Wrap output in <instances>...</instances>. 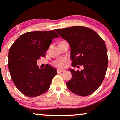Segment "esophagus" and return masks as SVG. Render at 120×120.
Here are the masks:
<instances>
[{"instance_id":"34e87169","label":"esophagus","mask_w":120,"mask_h":120,"mask_svg":"<svg viewBox=\"0 0 120 120\" xmlns=\"http://www.w3.org/2000/svg\"><path fill=\"white\" fill-rule=\"evenodd\" d=\"M57 71L58 73H60V72H64L65 70H60V69H57Z\"/></svg>"}]
</instances>
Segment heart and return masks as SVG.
<instances>
[{
  "label": "heart",
  "instance_id": "1",
  "mask_svg": "<svg viewBox=\"0 0 120 120\" xmlns=\"http://www.w3.org/2000/svg\"><path fill=\"white\" fill-rule=\"evenodd\" d=\"M66 63V60L65 59H59L54 60L52 63V64L55 67L61 68L64 67Z\"/></svg>",
  "mask_w": 120,
  "mask_h": 120
}]
</instances>
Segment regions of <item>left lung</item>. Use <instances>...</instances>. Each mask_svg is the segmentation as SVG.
Segmentation results:
<instances>
[{
	"mask_svg": "<svg viewBox=\"0 0 120 120\" xmlns=\"http://www.w3.org/2000/svg\"><path fill=\"white\" fill-rule=\"evenodd\" d=\"M71 47L72 78L66 83L72 93L82 96L91 95L102 83L107 71L108 57L106 44L97 32L89 28L74 26L55 30Z\"/></svg>",
	"mask_w": 120,
	"mask_h": 120,
	"instance_id": "obj_1",
	"label": "left lung"
}]
</instances>
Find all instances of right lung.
<instances>
[{
  "mask_svg": "<svg viewBox=\"0 0 120 120\" xmlns=\"http://www.w3.org/2000/svg\"><path fill=\"white\" fill-rule=\"evenodd\" d=\"M59 38L54 31L23 34L10 48L8 67L11 78L18 89L28 97H36L49 89L55 68L46 65L40 69L37 60L45 56L52 40Z\"/></svg>",
  "mask_w": 120,
  "mask_h": 120,
  "instance_id": "obj_1",
  "label": "right lung"
}]
</instances>
